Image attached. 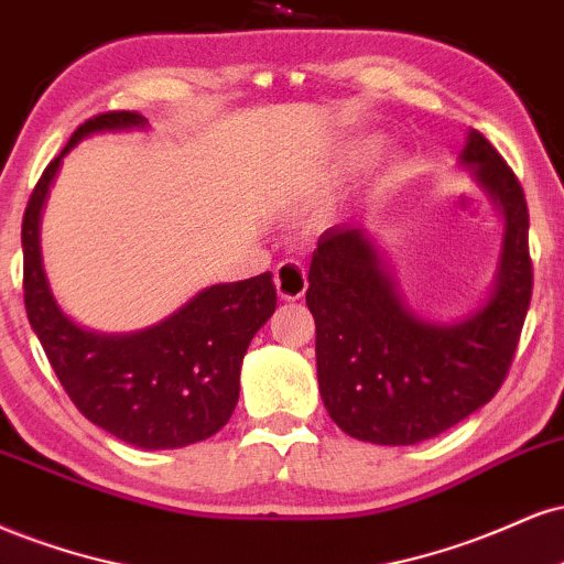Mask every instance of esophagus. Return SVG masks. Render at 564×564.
I'll use <instances>...</instances> for the list:
<instances>
[{
    "instance_id": "obj_1",
    "label": "esophagus",
    "mask_w": 564,
    "mask_h": 564,
    "mask_svg": "<svg viewBox=\"0 0 564 564\" xmlns=\"http://www.w3.org/2000/svg\"><path fill=\"white\" fill-rule=\"evenodd\" d=\"M274 284H276V295H280L282 301H301L308 288L306 269H303L297 261H282L274 271Z\"/></svg>"
}]
</instances>
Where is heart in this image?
Wrapping results in <instances>:
<instances>
[{
	"label": "heart",
	"instance_id": "heart-1",
	"mask_svg": "<svg viewBox=\"0 0 564 564\" xmlns=\"http://www.w3.org/2000/svg\"><path fill=\"white\" fill-rule=\"evenodd\" d=\"M372 148H375L372 139H361V142L348 144V148L337 155L335 169H333V182H337V178H343V176L356 174V171L364 165V161H367V155L372 152Z\"/></svg>",
	"mask_w": 564,
	"mask_h": 564
}]
</instances>
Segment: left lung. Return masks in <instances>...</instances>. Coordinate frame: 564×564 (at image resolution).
Masks as SVG:
<instances>
[{
  "mask_svg": "<svg viewBox=\"0 0 564 564\" xmlns=\"http://www.w3.org/2000/svg\"><path fill=\"white\" fill-rule=\"evenodd\" d=\"M459 165L499 210V263L491 288L452 322L420 316L403 301L382 248L361 224L319 237L306 303L316 322V377L329 416L350 438L412 446L478 412L505 382L531 306L528 205L518 176L480 131Z\"/></svg>",
  "mask_w": 564,
  "mask_h": 564,
  "instance_id": "obj_1",
  "label": "left lung"
}]
</instances>
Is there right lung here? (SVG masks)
<instances>
[{"mask_svg": "<svg viewBox=\"0 0 564 564\" xmlns=\"http://www.w3.org/2000/svg\"><path fill=\"white\" fill-rule=\"evenodd\" d=\"M139 112H105L78 126L44 169L23 216L25 314L78 412L137 448H182L216 435L240 399L250 340L276 308L271 274L203 288L165 319L134 333L76 324L52 295L42 261V210L63 158L86 137L142 131Z\"/></svg>", "mask_w": 564, "mask_h": 564, "instance_id": "add662e5", "label": "right lung"}]
</instances>
